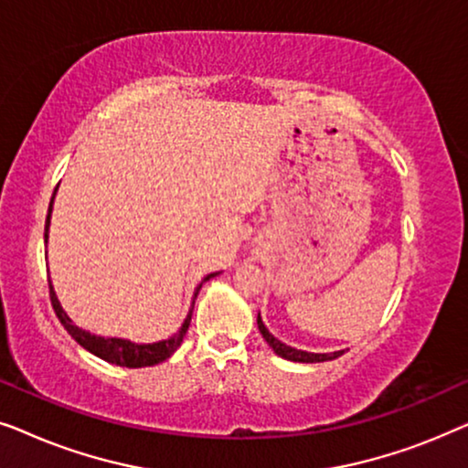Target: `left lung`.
<instances>
[{
  "instance_id": "1",
  "label": "left lung",
  "mask_w": 468,
  "mask_h": 468,
  "mask_svg": "<svg viewBox=\"0 0 468 468\" xmlns=\"http://www.w3.org/2000/svg\"><path fill=\"white\" fill-rule=\"evenodd\" d=\"M258 328L261 332V336H264V341L271 345L272 351L281 357H285V360L290 362H304V364H313V362H328V360H335V357L343 356L345 349L341 351H332V354H311V351H303V349H293L290 347V345L281 343L279 338H274L271 332H268V328L264 325V322H261V317L258 315Z\"/></svg>"
}]
</instances>
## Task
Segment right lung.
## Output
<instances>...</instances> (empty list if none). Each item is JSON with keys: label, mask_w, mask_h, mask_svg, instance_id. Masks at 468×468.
<instances>
[{"label": "right lung", "mask_w": 468, "mask_h": 468, "mask_svg": "<svg viewBox=\"0 0 468 468\" xmlns=\"http://www.w3.org/2000/svg\"><path fill=\"white\" fill-rule=\"evenodd\" d=\"M53 200H55V194H53V197H50V204H48L47 226H44V242H48V228H50V213H53ZM215 274L217 272L207 274V277L202 279V283H204V281L213 279ZM202 283L196 287L194 303H191V309L187 313V317H185V322H183L181 328H178L176 335H172L170 338H165V341H157V343H132V341H127V338H104V336L91 335V332L82 330V328H79V325L72 324V319L68 317V313L63 311L59 298H57L55 287H53V283H50V279H48V290H50V304H53V309L57 313V317H59L61 325L68 330V335L72 336L74 341L80 345V347L91 351L93 356L101 357V360L117 364V367L143 368V367H155V364L168 360V357L175 354L178 347H181L183 336L187 335V328L191 324V313H194L196 296H197V292H200Z\"/></svg>", "instance_id": "1"}]
</instances>
